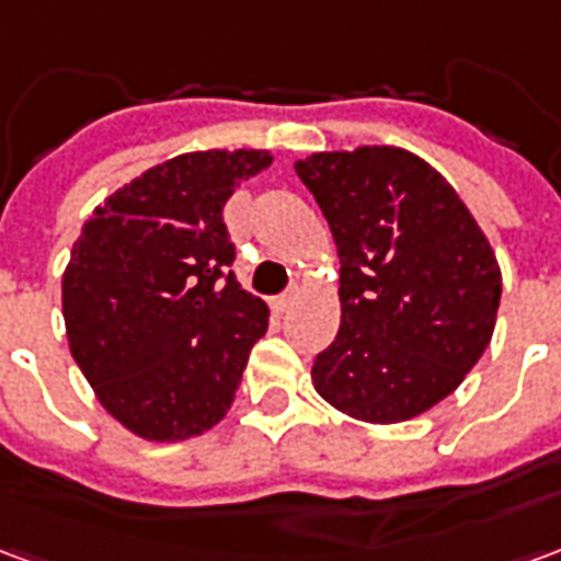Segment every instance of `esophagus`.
I'll list each match as a JSON object with an SVG mask.
<instances>
[{"label": "esophagus", "mask_w": 561, "mask_h": 561, "mask_svg": "<svg viewBox=\"0 0 561 561\" xmlns=\"http://www.w3.org/2000/svg\"><path fill=\"white\" fill-rule=\"evenodd\" d=\"M294 297H297V291L291 288V291H285V294H279V297H273V300H270V306H273L276 312H285V309L291 306Z\"/></svg>", "instance_id": "esophagus-1"}]
</instances>
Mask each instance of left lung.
<instances>
[{"instance_id": "obj_1", "label": "left lung", "mask_w": 561, "mask_h": 561, "mask_svg": "<svg viewBox=\"0 0 561 561\" xmlns=\"http://www.w3.org/2000/svg\"><path fill=\"white\" fill-rule=\"evenodd\" d=\"M340 252L342 321L316 357L324 400L357 421L433 409L481 360L502 273L442 173L397 147L297 161Z\"/></svg>"}]
</instances>
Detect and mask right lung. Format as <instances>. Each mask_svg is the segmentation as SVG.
Segmentation results:
<instances>
[{"instance_id":"add662e5","label":"right lung","mask_w":561,"mask_h":561,"mask_svg":"<svg viewBox=\"0 0 561 561\" xmlns=\"http://www.w3.org/2000/svg\"><path fill=\"white\" fill-rule=\"evenodd\" d=\"M264 149L183 152L92 209L66 276L68 345L99 400L152 442L219 423L267 304L231 273L225 201L270 168Z\"/></svg>"}]
</instances>
